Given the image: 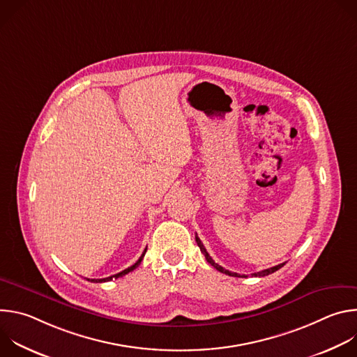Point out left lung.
<instances>
[{"label": "left lung", "instance_id": "8db88e82", "mask_svg": "<svg viewBox=\"0 0 357 357\" xmlns=\"http://www.w3.org/2000/svg\"><path fill=\"white\" fill-rule=\"evenodd\" d=\"M195 238H196V243H197V245H199V248H200V251L203 252V256H205V259H206V261L211 264V266H213L218 271H220V273H223V274H226V275H230V277H247V275H240V274H237V273H231V271H229V270H226V268H223L222 266H219L218 263H215L213 261V259L209 256V252L206 251V248H205V245H203V243L200 241V238L197 237V234L195 236ZM285 263H282V264H278V266H275V267H271V268H267V270H263V271H259V273H254L252 275L254 277H266V275H268V274H273V273H275L277 270H280L282 266H284Z\"/></svg>", "mask_w": 357, "mask_h": 357}]
</instances>
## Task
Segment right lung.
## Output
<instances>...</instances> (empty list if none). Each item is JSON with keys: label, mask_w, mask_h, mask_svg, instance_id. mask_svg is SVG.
Here are the masks:
<instances>
[{"label": "right lung", "mask_w": 357, "mask_h": 357, "mask_svg": "<svg viewBox=\"0 0 357 357\" xmlns=\"http://www.w3.org/2000/svg\"><path fill=\"white\" fill-rule=\"evenodd\" d=\"M145 252H146V248L144 250V252L141 254V257L138 259V261L135 263V264H132L131 267H128V268H126V270H123L121 273H119V274H114V275H112V277H107V278H100V280H89V281H91V282H106V281H112L113 278H120V277H123V275H126V274H128L130 271H132V270H135L139 264H141V261H142V259H144V256H145Z\"/></svg>", "instance_id": "add662e5"}]
</instances>
